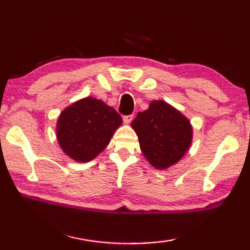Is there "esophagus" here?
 Masks as SVG:
<instances>
[{"mask_svg": "<svg viewBox=\"0 0 250 250\" xmlns=\"http://www.w3.org/2000/svg\"><path fill=\"white\" fill-rule=\"evenodd\" d=\"M133 119V116L132 115H129V116H124V122L125 124H130L131 121Z\"/></svg>", "mask_w": 250, "mask_h": 250, "instance_id": "34e87169", "label": "esophagus"}]
</instances>
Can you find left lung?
I'll list each match as a JSON object with an SVG mask.
<instances>
[{
  "instance_id": "8db88e82",
  "label": "left lung",
  "mask_w": 250,
  "mask_h": 250,
  "mask_svg": "<svg viewBox=\"0 0 250 250\" xmlns=\"http://www.w3.org/2000/svg\"><path fill=\"white\" fill-rule=\"evenodd\" d=\"M143 155L152 167L174 166L191 146L193 128L183 113L163 100L151 101L146 111L131 122Z\"/></svg>"
}]
</instances>
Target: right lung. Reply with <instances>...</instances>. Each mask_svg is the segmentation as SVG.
Segmentation results:
<instances>
[{
	"label": "right lung",
	"instance_id": "1",
	"mask_svg": "<svg viewBox=\"0 0 250 250\" xmlns=\"http://www.w3.org/2000/svg\"><path fill=\"white\" fill-rule=\"evenodd\" d=\"M121 125L122 118L112 107L94 97H86L59 115L58 145L70 159L89 162L105 149Z\"/></svg>",
	"mask_w": 250,
	"mask_h": 250
}]
</instances>
